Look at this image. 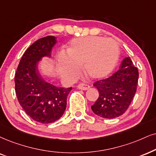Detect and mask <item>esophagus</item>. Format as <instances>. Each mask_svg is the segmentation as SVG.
<instances>
[{
  "label": "esophagus",
  "mask_w": 156,
  "mask_h": 156,
  "mask_svg": "<svg viewBox=\"0 0 156 156\" xmlns=\"http://www.w3.org/2000/svg\"><path fill=\"white\" fill-rule=\"evenodd\" d=\"M77 88L80 90H87L90 88V85L87 84H80L77 85Z\"/></svg>",
  "instance_id": "34e87169"
}]
</instances>
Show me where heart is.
I'll return each instance as SVG.
<instances>
[{
  "label": "heart",
  "instance_id": "heart-1",
  "mask_svg": "<svg viewBox=\"0 0 156 156\" xmlns=\"http://www.w3.org/2000/svg\"><path fill=\"white\" fill-rule=\"evenodd\" d=\"M119 58L118 44L111 38L89 36L71 41L67 55L59 53L58 64L61 76L73 80L82 65L84 74L92 80L107 77L114 70Z\"/></svg>",
  "mask_w": 156,
  "mask_h": 156
}]
</instances>
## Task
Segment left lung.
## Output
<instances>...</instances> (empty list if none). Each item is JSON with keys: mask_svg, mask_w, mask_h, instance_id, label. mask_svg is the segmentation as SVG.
<instances>
[{"mask_svg": "<svg viewBox=\"0 0 156 156\" xmlns=\"http://www.w3.org/2000/svg\"><path fill=\"white\" fill-rule=\"evenodd\" d=\"M139 72L129 57L125 58L119 70L110 77L93 84L99 97L91 106L98 116L114 119L126 112L137 91Z\"/></svg>", "mask_w": 156, "mask_h": 156, "instance_id": "8db88e82", "label": "left lung"}]
</instances>
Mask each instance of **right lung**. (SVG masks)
<instances>
[{"mask_svg":"<svg viewBox=\"0 0 156 156\" xmlns=\"http://www.w3.org/2000/svg\"><path fill=\"white\" fill-rule=\"evenodd\" d=\"M55 43L53 36L34 42L25 51L15 74V91L21 106L41 124L53 123L62 116L72 88L58 87L45 82L38 72L37 62L42 57L51 56Z\"/></svg>","mask_w":156,"mask_h":156,"instance_id":"obj_1","label":"right lung"}]
</instances>
